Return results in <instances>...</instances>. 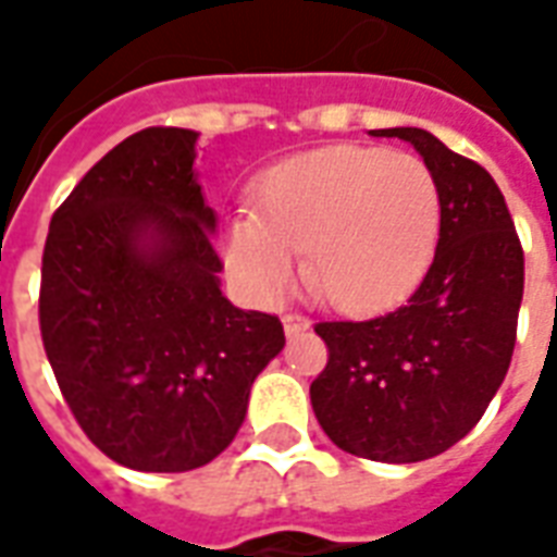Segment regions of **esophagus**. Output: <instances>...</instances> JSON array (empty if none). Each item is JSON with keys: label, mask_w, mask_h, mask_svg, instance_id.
<instances>
[{"label": "esophagus", "mask_w": 557, "mask_h": 557, "mask_svg": "<svg viewBox=\"0 0 557 557\" xmlns=\"http://www.w3.org/2000/svg\"><path fill=\"white\" fill-rule=\"evenodd\" d=\"M283 327H286V334H298V331L310 327V319L304 313H286L283 315Z\"/></svg>", "instance_id": "esophagus-1"}]
</instances>
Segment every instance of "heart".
Returning <instances> with one entry per match:
<instances>
[{
	"instance_id": "b5f03b06",
	"label": "heart",
	"mask_w": 557,
	"mask_h": 557,
	"mask_svg": "<svg viewBox=\"0 0 557 557\" xmlns=\"http://www.w3.org/2000/svg\"><path fill=\"white\" fill-rule=\"evenodd\" d=\"M442 196L426 163L382 148L307 151L268 172L256 214L230 220L226 265L259 301H280L304 253L307 286L339 310L394 301L430 265Z\"/></svg>"
}]
</instances>
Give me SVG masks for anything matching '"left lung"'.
Wrapping results in <instances>:
<instances>
[{"label": "left lung", "instance_id": "obj_1", "mask_svg": "<svg viewBox=\"0 0 557 557\" xmlns=\"http://www.w3.org/2000/svg\"><path fill=\"white\" fill-rule=\"evenodd\" d=\"M375 137L418 148L442 196L435 256L391 313L319 322L327 363L310 385L339 450L375 462H420L474 430L502 387L516 343L525 256L498 184L420 127Z\"/></svg>", "mask_w": 557, "mask_h": 557}]
</instances>
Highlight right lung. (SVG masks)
I'll list each match as a JSON object with an SVG mask.
<instances>
[{
    "mask_svg": "<svg viewBox=\"0 0 557 557\" xmlns=\"http://www.w3.org/2000/svg\"><path fill=\"white\" fill-rule=\"evenodd\" d=\"M194 146L184 127L119 143L55 208L44 244L38 319L59 391L89 442L137 471L223 454L286 346L277 315L220 292Z\"/></svg>",
    "mask_w": 557,
    "mask_h": 557,
    "instance_id": "1",
    "label": "right lung"
}]
</instances>
